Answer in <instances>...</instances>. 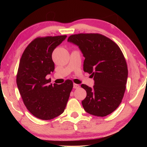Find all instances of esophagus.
Here are the masks:
<instances>
[{
    "instance_id": "34e87169",
    "label": "esophagus",
    "mask_w": 147,
    "mask_h": 147,
    "mask_svg": "<svg viewBox=\"0 0 147 147\" xmlns=\"http://www.w3.org/2000/svg\"><path fill=\"white\" fill-rule=\"evenodd\" d=\"M73 88H75V89L79 88H80V85H78V84L74 83V84H73Z\"/></svg>"
}]
</instances>
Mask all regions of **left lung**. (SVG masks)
<instances>
[{
	"instance_id": "left-lung-1",
	"label": "left lung",
	"mask_w": 147,
	"mask_h": 147,
	"mask_svg": "<svg viewBox=\"0 0 147 147\" xmlns=\"http://www.w3.org/2000/svg\"><path fill=\"white\" fill-rule=\"evenodd\" d=\"M67 42L78 46L85 57L83 70L92 74L93 88L82 84L86 92L82 101L88 113L104 117L119 105L126 90L127 67L119 46L110 38L98 33L71 35Z\"/></svg>"
}]
</instances>
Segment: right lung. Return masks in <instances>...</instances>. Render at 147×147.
I'll list each match as a JSON object with an SVG mask.
<instances>
[{"mask_svg":"<svg viewBox=\"0 0 147 147\" xmlns=\"http://www.w3.org/2000/svg\"><path fill=\"white\" fill-rule=\"evenodd\" d=\"M66 35L38 37L27 46L19 64L16 83L24 104L34 116L50 120L62 114L73 87L67 80L57 85L50 83L47 75L54 71V50Z\"/></svg>","mask_w":147,"mask_h":147,"instance_id":"right-lung-1","label":"right lung"}]
</instances>
